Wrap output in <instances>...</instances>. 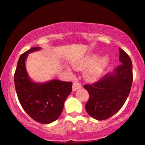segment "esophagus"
Instances as JSON below:
<instances>
[{
	"label": "esophagus",
	"mask_w": 145,
	"mask_h": 145,
	"mask_svg": "<svg viewBox=\"0 0 145 145\" xmlns=\"http://www.w3.org/2000/svg\"><path fill=\"white\" fill-rule=\"evenodd\" d=\"M82 88V84H80L78 80H74V83H73V86H72V89L74 91H76L80 88Z\"/></svg>",
	"instance_id": "obj_1"
}]
</instances>
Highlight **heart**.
Masks as SVG:
<instances>
[{"label": "heart", "instance_id": "b5f03b06", "mask_svg": "<svg viewBox=\"0 0 145 145\" xmlns=\"http://www.w3.org/2000/svg\"><path fill=\"white\" fill-rule=\"evenodd\" d=\"M98 58L99 56L96 54L88 56L83 60L74 64L75 69L80 71L84 70V69L90 67L92 64L94 63ZM108 62H109V59L107 57H103L102 58L99 59L97 62H95V63H94L95 64L93 66L90 67L88 69H87V71L85 72L84 77L86 80L90 82L97 80L100 77L101 75L103 72L104 69L107 67Z\"/></svg>", "mask_w": 145, "mask_h": 145}]
</instances>
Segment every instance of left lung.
Returning a JSON list of instances; mask_svg holds the SVG:
<instances>
[{"mask_svg":"<svg viewBox=\"0 0 145 145\" xmlns=\"http://www.w3.org/2000/svg\"><path fill=\"white\" fill-rule=\"evenodd\" d=\"M121 65L112 74H107L92 84L84 87L89 93L86 110L92 118L104 120L121 109L131 89L133 75L132 61L124 50L119 48Z\"/></svg>","mask_w":145,"mask_h":145,"instance_id":"obj_1","label":"left lung"}]
</instances>
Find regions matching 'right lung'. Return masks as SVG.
Instances as JSON below:
<instances>
[{"instance_id": "add662e5", "label": "right lung", "mask_w": 145, "mask_h": 145, "mask_svg": "<svg viewBox=\"0 0 145 145\" xmlns=\"http://www.w3.org/2000/svg\"><path fill=\"white\" fill-rule=\"evenodd\" d=\"M40 48L34 47L20 56L14 81L19 101L27 114L38 122L50 123L61 114L64 103L72 90V82L53 80L38 84L29 80L25 69V59L28 53Z\"/></svg>"}]
</instances>
